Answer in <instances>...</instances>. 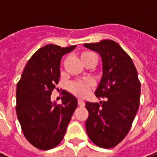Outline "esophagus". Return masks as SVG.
<instances>
[{"instance_id": "obj_1", "label": "esophagus", "mask_w": 157, "mask_h": 157, "mask_svg": "<svg viewBox=\"0 0 157 157\" xmlns=\"http://www.w3.org/2000/svg\"><path fill=\"white\" fill-rule=\"evenodd\" d=\"M78 105L80 106V107H84L85 105V101H83V100H81V99H78Z\"/></svg>"}]
</instances>
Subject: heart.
<instances>
[{"mask_svg":"<svg viewBox=\"0 0 157 157\" xmlns=\"http://www.w3.org/2000/svg\"><path fill=\"white\" fill-rule=\"evenodd\" d=\"M93 56H97L94 53L90 51L83 52L80 55V58L83 63L85 64L87 60ZM93 83L91 81H75L72 82L68 85V90L76 97H85L89 94L90 90L92 88Z\"/></svg>","mask_w":157,"mask_h":157,"instance_id":"obj_1","label":"heart"}]
</instances>
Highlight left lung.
Instances as JSON below:
<instances>
[{
  "instance_id": "left-lung-1",
  "label": "left lung",
  "mask_w": 157,
  "mask_h": 157,
  "mask_svg": "<svg viewBox=\"0 0 157 157\" xmlns=\"http://www.w3.org/2000/svg\"><path fill=\"white\" fill-rule=\"evenodd\" d=\"M84 46L101 56L102 75L95 95L100 103L86 101L85 122L90 139L101 148L116 146L130 130L140 100L141 85L132 60L113 40Z\"/></svg>"
}]
</instances>
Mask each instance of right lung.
I'll return each instance as SVG.
<instances>
[{"instance_id":"right-lung-1","label":"right lung","mask_w":157,"mask_h":157,"mask_svg":"<svg viewBox=\"0 0 157 157\" xmlns=\"http://www.w3.org/2000/svg\"><path fill=\"white\" fill-rule=\"evenodd\" d=\"M75 48L48 44L39 48L28 60L17 85V117L25 137L39 150L60 144L78 106L76 97L66 90L60 104L50 99L60 78V60Z\"/></svg>"}]
</instances>
